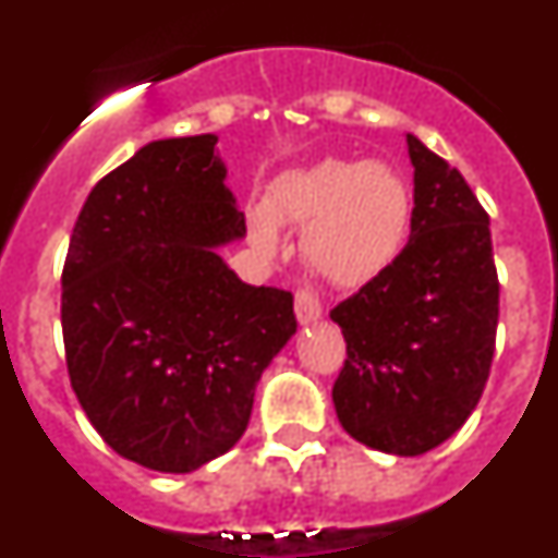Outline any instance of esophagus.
Segmentation results:
<instances>
[{
	"instance_id": "34e87169",
	"label": "esophagus",
	"mask_w": 558,
	"mask_h": 558,
	"mask_svg": "<svg viewBox=\"0 0 558 558\" xmlns=\"http://www.w3.org/2000/svg\"><path fill=\"white\" fill-rule=\"evenodd\" d=\"M322 302H318V295L313 293L310 288L295 290V318L302 324H313L322 318Z\"/></svg>"
}]
</instances>
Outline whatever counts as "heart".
Masks as SVG:
<instances>
[{
  "label": "heart",
  "instance_id": "heart-1",
  "mask_svg": "<svg viewBox=\"0 0 558 558\" xmlns=\"http://www.w3.org/2000/svg\"><path fill=\"white\" fill-rule=\"evenodd\" d=\"M279 223L304 229V256L329 282L354 288L388 268L405 243L411 192L386 165L324 159L282 172L248 211L251 243L282 248Z\"/></svg>",
  "mask_w": 558,
  "mask_h": 558
}]
</instances>
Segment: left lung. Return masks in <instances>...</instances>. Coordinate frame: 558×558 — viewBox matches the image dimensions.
Segmentation results:
<instances>
[{"label":"left lung","mask_w":558,"mask_h":558,"mask_svg":"<svg viewBox=\"0 0 558 558\" xmlns=\"http://www.w3.org/2000/svg\"><path fill=\"white\" fill-rule=\"evenodd\" d=\"M411 240L329 313L347 340L332 386L360 445L422 456L470 418L495 357L500 282L489 215L456 167L408 133Z\"/></svg>","instance_id":"8db88e82"}]
</instances>
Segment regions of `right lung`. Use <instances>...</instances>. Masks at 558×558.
I'll return each mask as SVG.
<instances>
[{"label": "right lung", "instance_id": "right-lung-1", "mask_svg": "<svg viewBox=\"0 0 558 558\" xmlns=\"http://www.w3.org/2000/svg\"><path fill=\"white\" fill-rule=\"evenodd\" d=\"M218 136L142 147L88 192L61 274L72 391L102 441L156 472L240 441L265 366L295 332L293 293L236 279L245 234Z\"/></svg>", "mask_w": 558, "mask_h": 558}]
</instances>
